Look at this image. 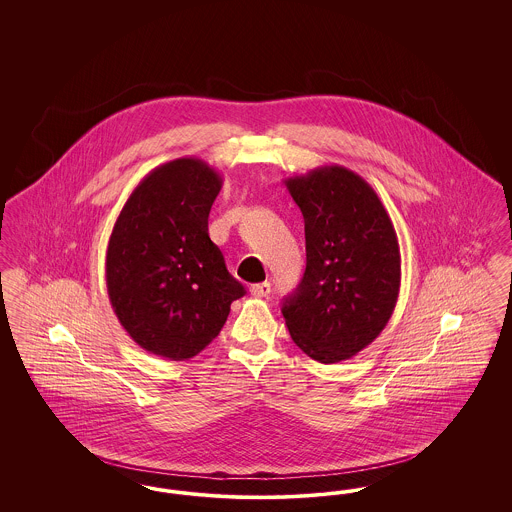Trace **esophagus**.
Segmentation results:
<instances>
[{
	"mask_svg": "<svg viewBox=\"0 0 512 512\" xmlns=\"http://www.w3.org/2000/svg\"><path fill=\"white\" fill-rule=\"evenodd\" d=\"M249 292H251L253 297H268V293H270V284H268V282L253 284V286L249 288Z\"/></svg>",
	"mask_w": 512,
	"mask_h": 512,
	"instance_id": "obj_1",
	"label": "esophagus"
}]
</instances>
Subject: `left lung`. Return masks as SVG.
Segmentation results:
<instances>
[{
  "mask_svg": "<svg viewBox=\"0 0 512 512\" xmlns=\"http://www.w3.org/2000/svg\"><path fill=\"white\" fill-rule=\"evenodd\" d=\"M305 220L307 268L282 315L293 343L324 365L380 336L401 286L390 215L372 186L340 165L284 180Z\"/></svg>",
  "mask_w": 512,
  "mask_h": 512,
  "instance_id": "8db88e82",
  "label": "left lung"
}]
</instances>
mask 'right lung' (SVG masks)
<instances>
[{"instance_id": "add662e5", "label": "right lung", "mask_w": 512, "mask_h": 512, "mask_svg": "<svg viewBox=\"0 0 512 512\" xmlns=\"http://www.w3.org/2000/svg\"><path fill=\"white\" fill-rule=\"evenodd\" d=\"M222 178L182 157L147 174L113 226L105 280L122 328L147 353L186 361L219 336L244 286L209 238Z\"/></svg>"}]
</instances>
